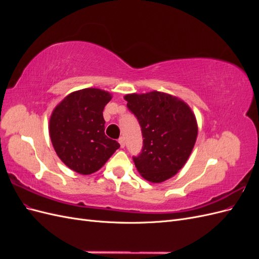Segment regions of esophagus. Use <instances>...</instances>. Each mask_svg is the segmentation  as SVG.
I'll use <instances>...</instances> for the list:
<instances>
[{
	"instance_id": "1",
	"label": "esophagus",
	"mask_w": 259,
	"mask_h": 259,
	"mask_svg": "<svg viewBox=\"0 0 259 259\" xmlns=\"http://www.w3.org/2000/svg\"><path fill=\"white\" fill-rule=\"evenodd\" d=\"M119 144H120L121 148H124V147H125V140H124V137H120V138H119Z\"/></svg>"
}]
</instances>
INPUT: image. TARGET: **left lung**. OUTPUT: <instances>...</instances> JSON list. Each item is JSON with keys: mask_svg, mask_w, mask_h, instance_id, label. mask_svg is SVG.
I'll list each match as a JSON object with an SVG mask.
<instances>
[{"mask_svg": "<svg viewBox=\"0 0 259 259\" xmlns=\"http://www.w3.org/2000/svg\"><path fill=\"white\" fill-rule=\"evenodd\" d=\"M142 127L143 148L133 156L137 170L151 183H162L182 168L192 151L198 126L191 109L160 92L124 97Z\"/></svg>", "mask_w": 259, "mask_h": 259, "instance_id": "left-lung-1", "label": "left lung"}]
</instances>
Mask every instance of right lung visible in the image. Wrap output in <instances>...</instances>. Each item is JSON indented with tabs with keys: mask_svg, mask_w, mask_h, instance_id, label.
I'll use <instances>...</instances> for the list:
<instances>
[{
	"mask_svg": "<svg viewBox=\"0 0 259 259\" xmlns=\"http://www.w3.org/2000/svg\"><path fill=\"white\" fill-rule=\"evenodd\" d=\"M110 100L105 91L84 89L70 94L53 111L52 144L59 159L76 173L98 170L120 148L116 140L105 135L103 111Z\"/></svg>",
	"mask_w": 259,
	"mask_h": 259,
	"instance_id": "add662e5",
	"label": "right lung"
}]
</instances>
